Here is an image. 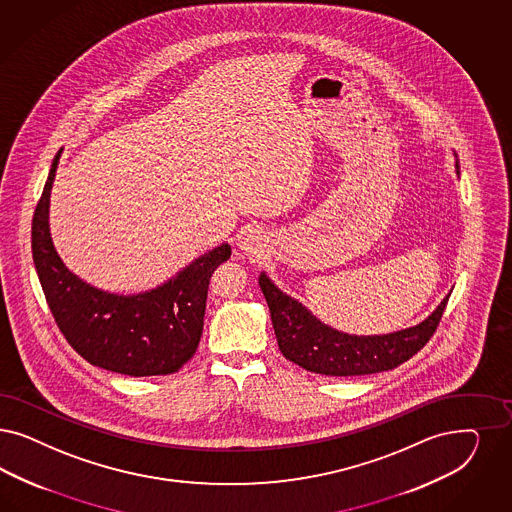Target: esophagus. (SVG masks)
Segmentation results:
<instances>
[{
  "label": "esophagus",
  "mask_w": 512,
  "mask_h": 512,
  "mask_svg": "<svg viewBox=\"0 0 512 512\" xmlns=\"http://www.w3.org/2000/svg\"><path fill=\"white\" fill-rule=\"evenodd\" d=\"M238 247L246 253V255H261L265 251L263 244V236L257 230H247L246 234L240 238Z\"/></svg>",
  "instance_id": "obj_1"
}]
</instances>
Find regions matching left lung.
Masks as SVG:
<instances>
[{"mask_svg":"<svg viewBox=\"0 0 512 512\" xmlns=\"http://www.w3.org/2000/svg\"><path fill=\"white\" fill-rule=\"evenodd\" d=\"M456 168L459 164L456 162ZM272 327L285 359L306 371L325 376H361L391 371L420 352L435 333L448 297L422 323L388 335L357 336L342 333L319 321L299 300L289 297L261 272Z\"/></svg>","mask_w":512,"mask_h":512,"instance_id":"1","label":"left lung"}]
</instances>
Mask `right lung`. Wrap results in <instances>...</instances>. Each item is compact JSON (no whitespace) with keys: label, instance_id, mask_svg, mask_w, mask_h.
Here are the masks:
<instances>
[{"label":"right lung","instance_id":"add662e5","mask_svg":"<svg viewBox=\"0 0 512 512\" xmlns=\"http://www.w3.org/2000/svg\"><path fill=\"white\" fill-rule=\"evenodd\" d=\"M56 153L32 221V255L54 321L90 365L126 376L177 372L193 357L206 314L208 285L230 259L229 244L194 259L155 289L119 295L75 276L54 249L49 227Z\"/></svg>","mask_w":512,"mask_h":512}]
</instances>
